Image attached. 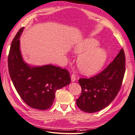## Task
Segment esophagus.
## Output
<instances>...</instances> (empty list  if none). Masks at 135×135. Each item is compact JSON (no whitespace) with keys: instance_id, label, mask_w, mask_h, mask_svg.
Instances as JSON below:
<instances>
[{"instance_id":"34e87169","label":"esophagus","mask_w":135,"mask_h":135,"mask_svg":"<svg viewBox=\"0 0 135 135\" xmlns=\"http://www.w3.org/2000/svg\"><path fill=\"white\" fill-rule=\"evenodd\" d=\"M75 80H76V77H75L74 74H73L71 76V82H74L75 81Z\"/></svg>"}]
</instances>
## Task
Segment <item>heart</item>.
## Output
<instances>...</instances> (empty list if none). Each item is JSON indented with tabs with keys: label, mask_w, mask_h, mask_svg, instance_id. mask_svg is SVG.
I'll return each mask as SVG.
<instances>
[{
	"label": "heart",
	"mask_w": 135,
	"mask_h": 135,
	"mask_svg": "<svg viewBox=\"0 0 135 135\" xmlns=\"http://www.w3.org/2000/svg\"><path fill=\"white\" fill-rule=\"evenodd\" d=\"M99 43L93 38H89L75 45V53L82 54L77 65L84 74L91 75L97 73L103 67L107 59V52L101 48H96Z\"/></svg>",
	"instance_id": "obj_1"
}]
</instances>
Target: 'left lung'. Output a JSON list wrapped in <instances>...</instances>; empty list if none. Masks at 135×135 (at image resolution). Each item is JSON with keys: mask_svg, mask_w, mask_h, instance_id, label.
<instances>
[{"mask_svg": "<svg viewBox=\"0 0 135 135\" xmlns=\"http://www.w3.org/2000/svg\"><path fill=\"white\" fill-rule=\"evenodd\" d=\"M126 71V56L123 49L114 60L101 73L90 78H81L82 91L76 104L86 113L104 109L116 97L122 85Z\"/></svg>", "mask_w": 135, "mask_h": 135, "instance_id": "8db88e82", "label": "left lung"}]
</instances>
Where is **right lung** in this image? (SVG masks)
<instances>
[{"label":"right lung","instance_id":"obj_1","mask_svg":"<svg viewBox=\"0 0 135 135\" xmlns=\"http://www.w3.org/2000/svg\"><path fill=\"white\" fill-rule=\"evenodd\" d=\"M23 27L16 34L9 49L8 65L11 80L22 99L32 108L46 110L53 103L58 89L70 84L69 72L52 65L30 67L23 61L19 37Z\"/></svg>","mask_w":135,"mask_h":135}]
</instances>
